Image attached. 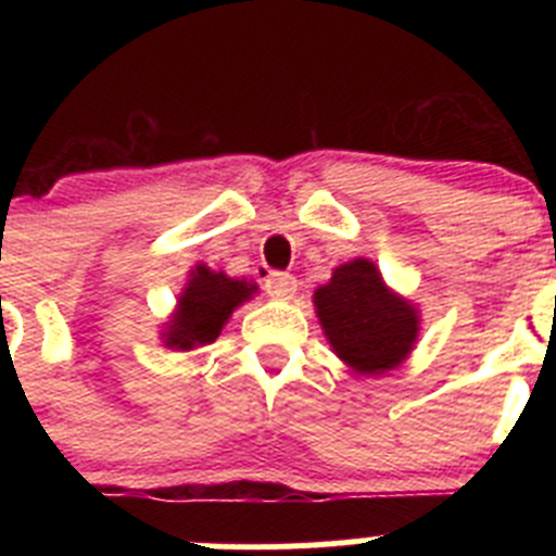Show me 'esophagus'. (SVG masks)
Segmentation results:
<instances>
[{
	"instance_id": "1",
	"label": "esophagus",
	"mask_w": 556,
	"mask_h": 556,
	"mask_svg": "<svg viewBox=\"0 0 556 556\" xmlns=\"http://www.w3.org/2000/svg\"><path fill=\"white\" fill-rule=\"evenodd\" d=\"M264 292L275 301H289L298 292V278L289 273H269L267 281H264Z\"/></svg>"
}]
</instances>
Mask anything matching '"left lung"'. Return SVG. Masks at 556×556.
I'll return each mask as SVG.
<instances>
[{"label":"left lung","instance_id":"1","mask_svg":"<svg viewBox=\"0 0 556 556\" xmlns=\"http://www.w3.org/2000/svg\"><path fill=\"white\" fill-rule=\"evenodd\" d=\"M314 308L333 353L358 376L401 365L420 331L417 308L387 287L370 258L333 269L331 281L314 292Z\"/></svg>","mask_w":556,"mask_h":556}]
</instances>
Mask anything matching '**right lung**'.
<instances>
[{
    "mask_svg": "<svg viewBox=\"0 0 556 556\" xmlns=\"http://www.w3.org/2000/svg\"><path fill=\"white\" fill-rule=\"evenodd\" d=\"M255 289H258L255 283L236 281L225 273H214L205 264L194 267L189 283L178 298V308L166 323V331L161 333L164 345L172 351L211 345L233 314V308L250 301Z\"/></svg>",
    "mask_w": 556,
    "mask_h": 556,
    "instance_id": "add662e5",
    "label": "right lung"
}]
</instances>
